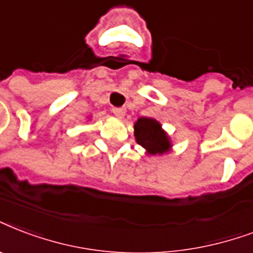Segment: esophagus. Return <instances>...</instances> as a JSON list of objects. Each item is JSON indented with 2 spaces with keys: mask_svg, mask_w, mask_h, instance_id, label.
<instances>
[{
  "mask_svg": "<svg viewBox=\"0 0 253 253\" xmlns=\"http://www.w3.org/2000/svg\"><path fill=\"white\" fill-rule=\"evenodd\" d=\"M111 111H113L114 115L118 117V118H122V117H125V114H126V110L122 109V107H113Z\"/></svg>",
  "mask_w": 253,
  "mask_h": 253,
  "instance_id": "1",
  "label": "esophagus"
}]
</instances>
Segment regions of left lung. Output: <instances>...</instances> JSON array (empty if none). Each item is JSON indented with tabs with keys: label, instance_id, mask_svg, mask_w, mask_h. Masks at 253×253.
<instances>
[{
	"label": "left lung",
	"instance_id": "1",
	"mask_svg": "<svg viewBox=\"0 0 253 253\" xmlns=\"http://www.w3.org/2000/svg\"><path fill=\"white\" fill-rule=\"evenodd\" d=\"M136 142L147 150L151 155L163 154L171 147L169 136L162 130V126L151 118H139L135 123Z\"/></svg>",
	"mask_w": 253,
	"mask_h": 253
}]
</instances>
